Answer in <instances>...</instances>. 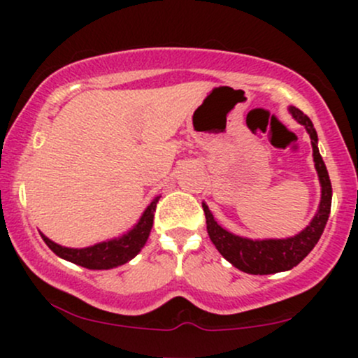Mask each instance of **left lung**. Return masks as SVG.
<instances>
[{"mask_svg": "<svg viewBox=\"0 0 358 358\" xmlns=\"http://www.w3.org/2000/svg\"><path fill=\"white\" fill-rule=\"evenodd\" d=\"M287 110L299 124L305 126L306 133L310 134L315 168L320 185H322V200H320L318 210L310 224L296 236L286 237V239H248V237L236 236L217 224L212 212L208 210V205L205 202L202 203L205 219H207V232L213 245L234 268L248 274H274L293 269L311 252L316 242L320 241L328 222V215H330L331 183L322 155L318 151V134L306 114H303L293 106H289Z\"/></svg>", "mask_w": 358, "mask_h": 358, "instance_id": "8db88e82", "label": "left lung"}]
</instances>
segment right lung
I'll return each mask as SVG.
<instances>
[{
    "mask_svg": "<svg viewBox=\"0 0 358 358\" xmlns=\"http://www.w3.org/2000/svg\"><path fill=\"white\" fill-rule=\"evenodd\" d=\"M159 196H155L151 202L141 213L139 220L133 225L122 236L114 237V239L97 242V244L89 245V248L73 249V248H64V245L57 244L48 239L47 236H42L45 244L50 248L57 256L65 259V261L79 264L82 268L87 269H113L117 266L126 264L133 257H136L139 250L145 248L148 237H150L151 227H153V217L156 210V203H158Z\"/></svg>",
    "mask_w": 358,
    "mask_h": 358,
    "instance_id": "add662e5",
    "label": "right lung"
}]
</instances>
